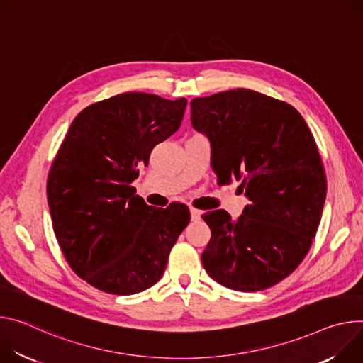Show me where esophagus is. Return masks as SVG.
I'll return each instance as SVG.
<instances>
[{
	"label": "esophagus",
	"instance_id": "1",
	"mask_svg": "<svg viewBox=\"0 0 363 363\" xmlns=\"http://www.w3.org/2000/svg\"><path fill=\"white\" fill-rule=\"evenodd\" d=\"M200 216H202V212H200V211H199V209H196V208H190V218H191V220H193V222L199 220V219H200Z\"/></svg>",
	"mask_w": 363,
	"mask_h": 363
}]
</instances>
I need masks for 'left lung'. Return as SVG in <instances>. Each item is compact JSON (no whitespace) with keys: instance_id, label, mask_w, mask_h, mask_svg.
Returning a JSON list of instances; mask_svg holds the SVG:
<instances>
[{"instance_id":"1","label":"left lung","mask_w":363,"mask_h":363,"mask_svg":"<svg viewBox=\"0 0 363 363\" xmlns=\"http://www.w3.org/2000/svg\"><path fill=\"white\" fill-rule=\"evenodd\" d=\"M191 124L212 147L219 184L240 182L250 205L236 220L222 209L202 218L212 236L202 264L216 283L261 291L307 255L326 199L323 163L300 112L251 89L194 98Z\"/></svg>"}]
</instances>
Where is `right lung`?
<instances>
[{"instance_id": "right-lung-1", "label": "right lung", "mask_w": 363, "mask_h": 363, "mask_svg": "<svg viewBox=\"0 0 363 363\" xmlns=\"http://www.w3.org/2000/svg\"><path fill=\"white\" fill-rule=\"evenodd\" d=\"M186 98L127 92L80 111L53 160L48 202L70 268L95 289L131 296L163 277L190 220L186 205L148 206L131 183L151 150L174 134Z\"/></svg>"}]
</instances>
